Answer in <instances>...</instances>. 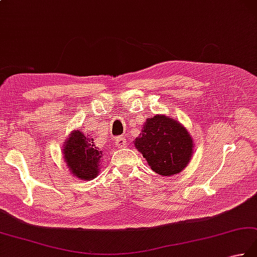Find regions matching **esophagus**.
I'll return each instance as SVG.
<instances>
[{
	"label": "esophagus",
	"instance_id": "obj_1",
	"mask_svg": "<svg viewBox=\"0 0 257 257\" xmlns=\"http://www.w3.org/2000/svg\"><path fill=\"white\" fill-rule=\"evenodd\" d=\"M124 143H125V140L121 137H118L117 139H115V146H118V148L124 147Z\"/></svg>",
	"mask_w": 257,
	"mask_h": 257
}]
</instances>
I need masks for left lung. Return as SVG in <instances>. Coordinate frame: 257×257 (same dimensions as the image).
Listing matches in <instances>:
<instances>
[{
  "label": "left lung",
  "mask_w": 257,
  "mask_h": 257,
  "mask_svg": "<svg viewBox=\"0 0 257 257\" xmlns=\"http://www.w3.org/2000/svg\"><path fill=\"white\" fill-rule=\"evenodd\" d=\"M135 146L150 168L162 176L182 172L193 154V140L187 130L162 114L147 119Z\"/></svg>",
  "instance_id": "obj_1"
}]
</instances>
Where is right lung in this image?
<instances>
[{"instance_id":"add662e5","label":"right lung","mask_w":257,"mask_h":257,"mask_svg":"<svg viewBox=\"0 0 257 257\" xmlns=\"http://www.w3.org/2000/svg\"><path fill=\"white\" fill-rule=\"evenodd\" d=\"M63 148V158L74 177L89 180L98 175L102 153L94 146L91 136L73 132Z\"/></svg>"}]
</instances>
